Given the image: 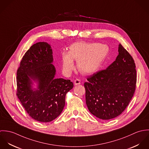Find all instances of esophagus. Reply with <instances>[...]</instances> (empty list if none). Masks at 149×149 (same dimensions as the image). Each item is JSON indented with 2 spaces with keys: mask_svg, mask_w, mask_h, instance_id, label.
<instances>
[{
  "mask_svg": "<svg viewBox=\"0 0 149 149\" xmlns=\"http://www.w3.org/2000/svg\"><path fill=\"white\" fill-rule=\"evenodd\" d=\"M74 84L75 85H80L81 84V81L79 79H76L74 81Z\"/></svg>",
  "mask_w": 149,
  "mask_h": 149,
  "instance_id": "34e87169",
  "label": "esophagus"
}]
</instances>
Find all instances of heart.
I'll list each match as a JSON object with an SVG mask.
<instances>
[{
    "instance_id": "obj_1",
    "label": "heart",
    "mask_w": 149,
    "mask_h": 149,
    "mask_svg": "<svg viewBox=\"0 0 149 149\" xmlns=\"http://www.w3.org/2000/svg\"><path fill=\"white\" fill-rule=\"evenodd\" d=\"M109 53V47L105 44L79 42L73 43L68 52L61 54L63 72L69 75L74 68L73 60L77 61V68L83 73L91 74L96 72Z\"/></svg>"
}]
</instances>
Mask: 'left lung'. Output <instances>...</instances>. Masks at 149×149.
Here are the masks:
<instances>
[{"instance_id": "obj_1", "label": "left lung", "mask_w": 149, "mask_h": 149, "mask_svg": "<svg viewBox=\"0 0 149 149\" xmlns=\"http://www.w3.org/2000/svg\"><path fill=\"white\" fill-rule=\"evenodd\" d=\"M119 54L105 70L87 78L84 83L86 104L99 119L109 120L120 115L135 92L136 71L134 61L120 43Z\"/></svg>"}]
</instances>
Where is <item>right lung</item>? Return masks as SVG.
<instances>
[{
	"mask_svg": "<svg viewBox=\"0 0 149 149\" xmlns=\"http://www.w3.org/2000/svg\"><path fill=\"white\" fill-rule=\"evenodd\" d=\"M53 52L48 43L34 44L22 58L17 70V95L34 120L49 122L57 118L65 104V96L73 87L70 80L55 79ZM38 84L36 88L32 85Z\"/></svg>",
	"mask_w": 149,
	"mask_h": 149,
	"instance_id": "1",
	"label": "right lung"
}]
</instances>
